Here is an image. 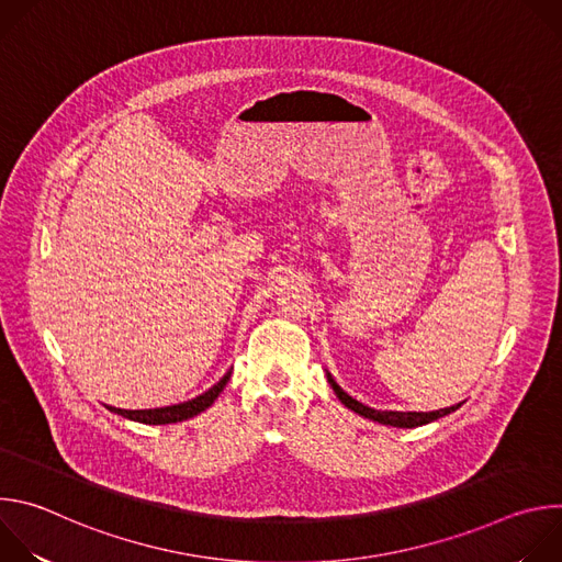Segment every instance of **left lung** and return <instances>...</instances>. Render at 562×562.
I'll list each match as a JSON object with an SVG mask.
<instances>
[{"mask_svg":"<svg viewBox=\"0 0 562 562\" xmlns=\"http://www.w3.org/2000/svg\"><path fill=\"white\" fill-rule=\"evenodd\" d=\"M329 382H331V386H334V391H336V395L342 400V405L345 407H349L351 412H356V414H360V416H364V418H369V420H375V423H380V425H391V427H405V429H412V427H420V425H427V423H431V420H438V418H442V416H447V414H451V412H456L460 405H453V407H447V409H438V412H429V414H416V412H375V409H371V407H364L362 403H358V400H353L349 393H345L338 384H336V380L329 375Z\"/></svg>","mask_w":562,"mask_h":562,"instance_id":"1","label":"left lung"}]
</instances>
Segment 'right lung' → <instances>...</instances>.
<instances>
[{
  "instance_id": "obj_1",
  "label": "right lung",
  "mask_w": 562,
  "mask_h": 562,
  "mask_svg": "<svg viewBox=\"0 0 562 562\" xmlns=\"http://www.w3.org/2000/svg\"><path fill=\"white\" fill-rule=\"evenodd\" d=\"M231 378V371L217 382L213 384L209 391H204L202 395L189 400V403H182V405H173V407H162V409H144V412H126V409H115V407H109L113 414L117 416H124L128 420H135V423H144V425H171V423H182L187 418H193L198 414H202L204 409H209L213 405V400L220 395V391L226 386Z\"/></svg>"
}]
</instances>
